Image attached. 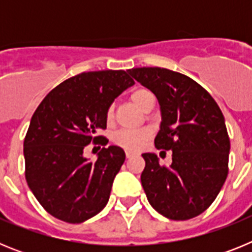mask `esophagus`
Wrapping results in <instances>:
<instances>
[{
    "instance_id": "obj_1",
    "label": "esophagus",
    "mask_w": 252,
    "mask_h": 252,
    "mask_svg": "<svg viewBox=\"0 0 252 252\" xmlns=\"http://www.w3.org/2000/svg\"><path fill=\"white\" fill-rule=\"evenodd\" d=\"M133 157V153H131V151H126V158L127 159H130V158Z\"/></svg>"
}]
</instances>
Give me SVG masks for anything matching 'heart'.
I'll return each instance as SVG.
<instances>
[{
    "label": "heart",
    "mask_w": 252,
    "mask_h": 252,
    "mask_svg": "<svg viewBox=\"0 0 252 252\" xmlns=\"http://www.w3.org/2000/svg\"><path fill=\"white\" fill-rule=\"evenodd\" d=\"M153 94L150 93V91L145 90V88H139V90H135L130 95V99L133 104L136 107H139L140 110H142V107L145 104V102L149 98H151ZM113 113L112 108L108 110L107 112V120L110 121L112 120ZM150 137V133L145 130L140 131H130V130H124L120 131L115 135V142L117 145L122 146L126 150L130 151H137L145 145V142L148 141V139Z\"/></svg>",
    "instance_id": "1"
}]
</instances>
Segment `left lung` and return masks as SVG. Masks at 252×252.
Returning <instances> with one entry per match:
<instances>
[{
    "label": "left lung",
    "instance_id": "8db88e82",
    "mask_svg": "<svg viewBox=\"0 0 252 252\" xmlns=\"http://www.w3.org/2000/svg\"><path fill=\"white\" fill-rule=\"evenodd\" d=\"M150 90L160 106L155 146L173 151L170 165L145 153L141 184L149 203L164 217L184 221L201 215L218 195L228 174L230 139L212 95L192 78L165 68L127 70Z\"/></svg>",
    "mask_w": 252,
    "mask_h": 252
}]
</instances>
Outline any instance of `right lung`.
I'll return each mask as SVG.
<instances>
[{"mask_svg": "<svg viewBox=\"0 0 252 252\" xmlns=\"http://www.w3.org/2000/svg\"><path fill=\"white\" fill-rule=\"evenodd\" d=\"M133 84L125 70L81 73L49 92L31 117L24 141L26 182L58 220L81 223L106 207L126 155L111 145L90 161L84 148L91 141L106 145L95 133L106 128L113 101Z\"/></svg>", "mask_w": 252, "mask_h": 252, "instance_id": "add662e5", "label": "right lung"}]
</instances>
